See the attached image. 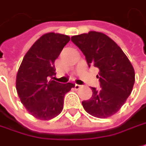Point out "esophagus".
<instances>
[{
    "label": "esophagus",
    "instance_id": "1",
    "mask_svg": "<svg viewBox=\"0 0 146 146\" xmlns=\"http://www.w3.org/2000/svg\"><path fill=\"white\" fill-rule=\"evenodd\" d=\"M81 85H78V84H75V86H74V87H75V89L76 90H79V89L81 88Z\"/></svg>",
    "mask_w": 146,
    "mask_h": 146
}]
</instances>
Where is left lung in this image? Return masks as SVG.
Here are the masks:
<instances>
[{"label":"left lung","mask_w":146,"mask_h":146,"mask_svg":"<svg viewBox=\"0 0 146 146\" xmlns=\"http://www.w3.org/2000/svg\"><path fill=\"white\" fill-rule=\"evenodd\" d=\"M86 56L89 67L99 69L100 89L91 87V98L82 101L86 112L94 117L108 118L116 113L133 90L135 73L122 49L108 35L90 31L71 37Z\"/></svg>","instance_id":"8db88e82"}]
</instances>
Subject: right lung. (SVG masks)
<instances>
[{
  "instance_id": "right-lung-1",
  "label": "right lung",
  "mask_w": 146,
  "mask_h": 146,
  "mask_svg": "<svg viewBox=\"0 0 146 146\" xmlns=\"http://www.w3.org/2000/svg\"><path fill=\"white\" fill-rule=\"evenodd\" d=\"M70 37L48 33L31 46L23 58L16 78V89L24 107L34 117L48 120L63 110L64 98L74 84L54 81L55 60Z\"/></svg>"
}]
</instances>
